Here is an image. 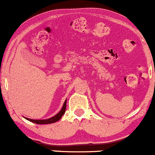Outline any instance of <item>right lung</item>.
Listing matches in <instances>:
<instances>
[{"label":"right lung","instance_id":"1","mask_svg":"<svg viewBox=\"0 0 155 155\" xmlns=\"http://www.w3.org/2000/svg\"><path fill=\"white\" fill-rule=\"evenodd\" d=\"M66 102H67V100H65V103H64V104H63V108H62V109L60 110V111L58 114H56L55 116L52 117L51 118L47 119V120H31V119H29V118H25V119H26V120H29L30 122H34V123H36V124H38L54 123V122H56L57 121L60 120V119H61V117H63V115L64 114H65V109H66Z\"/></svg>","mask_w":155,"mask_h":155}]
</instances>
